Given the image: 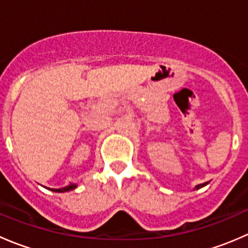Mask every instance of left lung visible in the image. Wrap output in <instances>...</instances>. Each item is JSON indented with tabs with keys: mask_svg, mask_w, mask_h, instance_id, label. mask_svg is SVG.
Returning <instances> with one entry per match:
<instances>
[{
	"mask_svg": "<svg viewBox=\"0 0 248 248\" xmlns=\"http://www.w3.org/2000/svg\"><path fill=\"white\" fill-rule=\"evenodd\" d=\"M205 185H207V182H205V184H202V185H198V186H197V187H196V188H197V189L202 188V187H204V186H205Z\"/></svg>",
	"mask_w": 248,
	"mask_h": 248,
	"instance_id": "8db88e82",
	"label": "left lung"
}]
</instances>
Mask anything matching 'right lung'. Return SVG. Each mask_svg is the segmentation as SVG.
I'll return each mask as SVG.
<instances>
[{
  "label": "right lung",
  "instance_id": "1",
  "mask_svg": "<svg viewBox=\"0 0 248 248\" xmlns=\"http://www.w3.org/2000/svg\"><path fill=\"white\" fill-rule=\"evenodd\" d=\"M76 185H73V184H71V185H68V186H66V187H63V188H59V189H51V191H54V192H67V191H72V189H74L76 188Z\"/></svg>",
  "mask_w": 248,
  "mask_h": 248
}]
</instances>
